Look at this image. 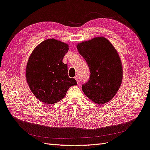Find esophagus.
<instances>
[{"label":"esophagus","mask_w":150,"mask_h":150,"mask_svg":"<svg viewBox=\"0 0 150 150\" xmlns=\"http://www.w3.org/2000/svg\"><path fill=\"white\" fill-rule=\"evenodd\" d=\"M74 78H75V79L76 80V81H77V83H79V77H78V76L77 75V76H76L75 77H74Z\"/></svg>","instance_id":"obj_1"}]
</instances>
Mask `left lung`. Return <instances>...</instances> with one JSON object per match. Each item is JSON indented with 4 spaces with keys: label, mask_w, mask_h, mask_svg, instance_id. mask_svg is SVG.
Listing matches in <instances>:
<instances>
[{
    "label": "left lung",
    "mask_w": 150,
    "mask_h": 150,
    "mask_svg": "<svg viewBox=\"0 0 150 150\" xmlns=\"http://www.w3.org/2000/svg\"><path fill=\"white\" fill-rule=\"evenodd\" d=\"M77 48L90 71L89 79L82 85L84 93L95 103H108L118 92L122 81V65L117 52L103 37L79 43Z\"/></svg>",
    "instance_id": "obj_1"
}]
</instances>
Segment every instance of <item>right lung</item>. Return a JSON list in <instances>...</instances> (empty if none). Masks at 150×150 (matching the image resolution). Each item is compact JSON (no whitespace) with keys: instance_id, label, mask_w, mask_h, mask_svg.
Returning a JSON list of instances; mask_svg holds the SVG:
<instances>
[{"instance_id":"1","label":"right lung","mask_w":150,"mask_h":150,"mask_svg":"<svg viewBox=\"0 0 150 150\" xmlns=\"http://www.w3.org/2000/svg\"><path fill=\"white\" fill-rule=\"evenodd\" d=\"M68 50L67 44L50 39L39 44L29 57L27 81L35 97L43 103H57L69 88L77 85L76 79L69 77L67 65L62 62Z\"/></svg>"}]
</instances>
